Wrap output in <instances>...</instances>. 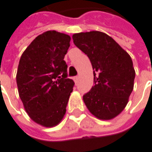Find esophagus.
I'll use <instances>...</instances> for the list:
<instances>
[{"mask_svg":"<svg viewBox=\"0 0 152 152\" xmlns=\"http://www.w3.org/2000/svg\"><path fill=\"white\" fill-rule=\"evenodd\" d=\"M78 79H79V77H78V76H77V77H74V82H75V83H78Z\"/></svg>","mask_w":152,"mask_h":152,"instance_id":"1","label":"esophagus"}]
</instances>
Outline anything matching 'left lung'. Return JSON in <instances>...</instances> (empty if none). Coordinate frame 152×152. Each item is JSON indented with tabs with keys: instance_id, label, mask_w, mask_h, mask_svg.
Wrapping results in <instances>:
<instances>
[{
	"instance_id": "1",
	"label": "left lung",
	"mask_w": 152,
	"mask_h": 152,
	"mask_svg": "<svg viewBox=\"0 0 152 152\" xmlns=\"http://www.w3.org/2000/svg\"><path fill=\"white\" fill-rule=\"evenodd\" d=\"M75 46L88 57L94 85L83 95L86 107L99 120L109 121L124 110L134 88L131 56L111 37L99 31L73 35Z\"/></svg>"
}]
</instances>
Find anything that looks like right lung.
Listing matches in <instances>:
<instances>
[{
    "mask_svg": "<svg viewBox=\"0 0 152 152\" xmlns=\"http://www.w3.org/2000/svg\"><path fill=\"white\" fill-rule=\"evenodd\" d=\"M71 37L56 31L38 35L21 54L17 73L18 94L28 116L43 127L64 119L74 82L67 78L64 57Z\"/></svg>",
    "mask_w": 152,
    "mask_h": 152,
    "instance_id": "obj_1",
    "label": "right lung"
}]
</instances>
